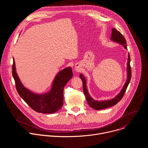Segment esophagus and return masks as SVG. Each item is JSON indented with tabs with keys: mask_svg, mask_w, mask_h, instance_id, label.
I'll use <instances>...</instances> for the list:
<instances>
[{
	"mask_svg": "<svg viewBox=\"0 0 148 148\" xmlns=\"http://www.w3.org/2000/svg\"><path fill=\"white\" fill-rule=\"evenodd\" d=\"M75 70H76V71H78V70H79V66H78V65H76V66H75Z\"/></svg>",
	"mask_w": 148,
	"mask_h": 148,
	"instance_id": "34e87169",
	"label": "esophagus"
}]
</instances>
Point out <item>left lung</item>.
I'll return each mask as SVG.
<instances>
[{
    "label": "left lung",
    "mask_w": 148,
    "mask_h": 148,
    "mask_svg": "<svg viewBox=\"0 0 148 148\" xmlns=\"http://www.w3.org/2000/svg\"><path fill=\"white\" fill-rule=\"evenodd\" d=\"M111 39L116 43L121 44L123 46V47L125 49H127V45H126V41L124 37L122 34L117 30L114 28L112 29V34L111 37ZM130 53L128 54V63H127V79L125 83V85L122 87L121 92L114 98L111 99L110 100H104V101H96L94 100L91 96L90 95L87 86H86V79L82 74H79V77L82 81V86H83V91L84 95L86 97V99L87 101L88 104L90 106L96 110H100L105 109L108 107H111L114 106L115 104H116L119 101L121 100L122 97H123L124 94L127 88L128 84L130 82L131 78V67L130 66Z\"/></svg>",
    "instance_id": "obj_1"
}]
</instances>
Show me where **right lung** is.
I'll use <instances>...</instances> for the list:
<instances>
[{"label":"right lung","mask_w":148,"mask_h":148,"mask_svg":"<svg viewBox=\"0 0 148 148\" xmlns=\"http://www.w3.org/2000/svg\"><path fill=\"white\" fill-rule=\"evenodd\" d=\"M12 75L17 91L34 111L43 114H53L59 110L63 105V90L73 74L71 67H67L60 71L56 76L51 90L44 94L33 93L23 86L16 71L13 60Z\"/></svg>","instance_id":"1"}]
</instances>
